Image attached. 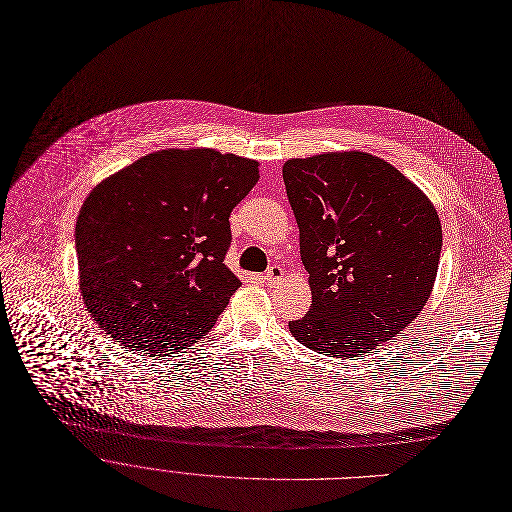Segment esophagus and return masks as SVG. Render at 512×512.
Masks as SVG:
<instances>
[{
	"instance_id": "34e87169",
	"label": "esophagus",
	"mask_w": 512,
	"mask_h": 512,
	"mask_svg": "<svg viewBox=\"0 0 512 512\" xmlns=\"http://www.w3.org/2000/svg\"><path fill=\"white\" fill-rule=\"evenodd\" d=\"M282 278H284V270L280 266H276V264L270 266L268 272L264 274V282L266 284H278Z\"/></svg>"
}]
</instances>
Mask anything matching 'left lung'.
Instances as JSON below:
<instances>
[{
	"instance_id": "obj_1",
	"label": "left lung",
	"mask_w": 512,
	"mask_h": 512,
	"mask_svg": "<svg viewBox=\"0 0 512 512\" xmlns=\"http://www.w3.org/2000/svg\"><path fill=\"white\" fill-rule=\"evenodd\" d=\"M282 177L313 292L309 313L288 323L292 337L329 357H357L410 327L440 264L430 197L363 151L288 159Z\"/></svg>"
}]
</instances>
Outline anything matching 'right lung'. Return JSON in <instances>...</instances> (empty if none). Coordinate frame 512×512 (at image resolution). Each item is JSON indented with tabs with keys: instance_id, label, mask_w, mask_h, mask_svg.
Wrapping results in <instances>:
<instances>
[{
	"instance_id": "obj_1",
	"label": "right lung",
	"mask_w": 512,
	"mask_h": 512,
	"mask_svg": "<svg viewBox=\"0 0 512 512\" xmlns=\"http://www.w3.org/2000/svg\"><path fill=\"white\" fill-rule=\"evenodd\" d=\"M258 161L216 149H161L102 179L76 222L82 302L117 343L185 349L214 327L240 280L224 264L230 214Z\"/></svg>"
}]
</instances>
